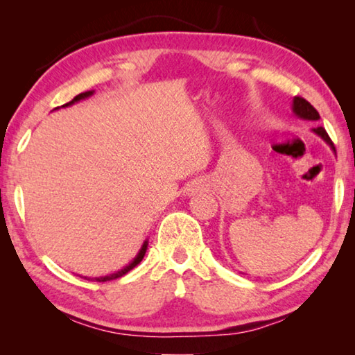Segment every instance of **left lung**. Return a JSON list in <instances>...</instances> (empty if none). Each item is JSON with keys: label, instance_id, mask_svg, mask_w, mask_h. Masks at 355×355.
I'll list each match as a JSON object with an SVG mask.
<instances>
[{"label": "left lung", "instance_id": "8db88e82", "mask_svg": "<svg viewBox=\"0 0 355 355\" xmlns=\"http://www.w3.org/2000/svg\"><path fill=\"white\" fill-rule=\"evenodd\" d=\"M293 112L296 114L299 119H304V120H320V114H318V111L309 103L307 100L302 98V97H294L293 98ZM313 133L320 136L321 139L326 142L327 146L335 152L334 142L330 141V137L326 133V130H324L322 127H318V128H313Z\"/></svg>", "mask_w": 355, "mask_h": 355}]
</instances>
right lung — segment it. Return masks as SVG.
<instances>
[{"label":"right lung","instance_id":"obj_1","mask_svg":"<svg viewBox=\"0 0 355 355\" xmlns=\"http://www.w3.org/2000/svg\"><path fill=\"white\" fill-rule=\"evenodd\" d=\"M91 95H94V91L83 92V94H80V95H76V97H75L73 100H71V101H69V103L62 105L61 107H67V106L75 105V103H78V101H81V100H84V98H89V97H91ZM56 110H59V107H56ZM147 245H148V239H146V241H144L142 248L139 249V252H137V255L133 258V260H131V261L127 264V266H123L122 269H119V271L112 272V274H107V275H101V277H84V279H86V280H95V282H107V280H114V279L122 277V275L130 272L131 269L136 268L137 264H139V263L142 261V258H144V255H146V252H147Z\"/></svg>","mask_w":355,"mask_h":355}]
</instances>
